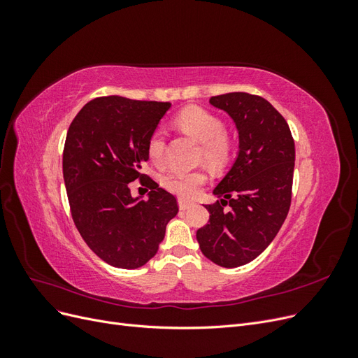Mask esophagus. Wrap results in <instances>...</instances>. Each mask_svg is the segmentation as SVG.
Listing matches in <instances>:
<instances>
[{
  "mask_svg": "<svg viewBox=\"0 0 358 358\" xmlns=\"http://www.w3.org/2000/svg\"><path fill=\"white\" fill-rule=\"evenodd\" d=\"M192 204H194V203H191V201H188V200H185V199H179V209H180V210L189 209Z\"/></svg>",
  "mask_w": 358,
  "mask_h": 358,
  "instance_id": "34e87169",
  "label": "esophagus"
}]
</instances>
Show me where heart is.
I'll return each instance as SVG.
<instances>
[{"label": "heart", "instance_id": "b5f03b06", "mask_svg": "<svg viewBox=\"0 0 358 358\" xmlns=\"http://www.w3.org/2000/svg\"><path fill=\"white\" fill-rule=\"evenodd\" d=\"M176 124L187 134L203 143L201 158L209 166H222L231 152V142L224 133L221 119L203 107H187L176 116ZM148 155L150 161L162 162L166 150V137L161 129H155L148 140ZM206 182V173L201 170L182 171L173 170L162 178V185L180 197H194Z\"/></svg>", "mask_w": 358, "mask_h": 358}]
</instances>
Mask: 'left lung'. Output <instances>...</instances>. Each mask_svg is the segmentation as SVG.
<instances>
[{"label": "left lung", "mask_w": 358, "mask_h": 358, "mask_svg": "<svg viewBox=\"0 0 358 358\" xmlns=\"http://www.w3.org/2000/svg\"><path fill=\"white\" fill-rule=\"evenodd\" d=\"M209 103L230 115L239 154L206 204L209 222L197 230L201 252L221 267L252 262L272 243L291 204L296 149L284 116L263 96L230 92ZM231 209L225 211L223 206Z\"/></svg>", "instance_id": "8db88e82"}]
</instances>
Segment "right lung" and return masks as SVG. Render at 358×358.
<instances>
[{
  "mask_svg": "<svg viewBox=\"0 0 358 358\" xmlns=\"http://www.w3.org/2000/svg\"><path fill=\"white\" fill-rule=\"evenodd\" d=\"M170 106L99 96L69 128L62 173L73 221L86 245L113 267L146 264L178 215L175 196L140 173L149 159L148 140ZM136 178L151 189L146 201L131 196L127 183Z\"/></svg>",
  "mask_w": 358,
  "mask_h": 358,
  "instance_id": "right-lung-1",
  "label": "right lung"
}]
</instances>
